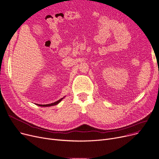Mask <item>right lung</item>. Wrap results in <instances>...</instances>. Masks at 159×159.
I'll return each mask as SVG.
<instances>
[{"instance_id":"obj_1","label":"right lung","mask_w":159,"mask_h":159,"mask_svg":"<svg viewBox=\"0 0 159 159\" xmlns=\"http://www.w3.org/2000/svg\"><path fill=\"white\" fill-rule=\"evenodd\" d=\"M63 99V98H61V99H59V100L57 101H56V102H52V103H51V104H48V105H39V104H36V105H38V106H40V107H51V106H54V105H58V104L59 103V102H60Z\"/></svg>"}]
</instances>
